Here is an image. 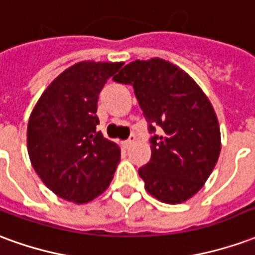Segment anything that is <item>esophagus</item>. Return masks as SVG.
I'll use <instances>...</instances> for the list:
<instances>
[{"instance_id":"1","label":"esophagus","mask_w":255,"mask_h":255,"mask_svg":"<svg viewBox=\"0 0 255 255\" xmlns=\"http://www.w3.org/2000/svg\"><path fill=\"white\" fill-rule=\"evenodd\" d=\"M133 142H135V136H131V138L127 139V140H124L123 144H124V147H129V146H132Z\"/></svg>"}]
</instances>
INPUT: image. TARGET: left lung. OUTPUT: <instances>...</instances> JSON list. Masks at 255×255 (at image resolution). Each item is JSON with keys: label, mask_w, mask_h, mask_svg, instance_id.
<instances>
[{"label": "left lung", "mask_w": 255, "mask_h": 255, "mask_svg": "<svg viewBox=\"0 0 255 255\" xmlns=\"http://www.w3.org/2000/svg\"><path fill=\"white\" fill-rule=\"evenodd\" d=\"M132 84L149 122L151 158L139 176L151 197L176 205L203 187L219 160L221 135L216 112L195 80L182 68L154 57L127 64L113 78Z\"/></svg>", "instance_id": "left-lung-1"}]
</instances>
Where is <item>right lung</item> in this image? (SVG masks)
I'll use <instances>...</instances> for the list:
<instances>
[{
	"instance_id": "add662e5",
	"label": "right lung",
	"mask_w": 255,
	"mask_h": 255,
	"mask_svg": "<svg viewBox=\"0 0 255 255\" xmlns=\"http://www.w3.org/2000/svg\"><path fill=\"white\" fill-rule=\"evenodd\" d=\"M124 63L80 61L58 75L31 112L27 150L43 184L69 202L87 203L109 187L120 147L97 131V104Z\"/></svg>"
}]
</instances>
